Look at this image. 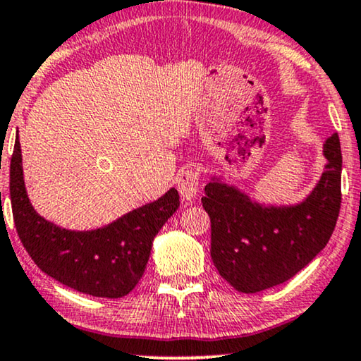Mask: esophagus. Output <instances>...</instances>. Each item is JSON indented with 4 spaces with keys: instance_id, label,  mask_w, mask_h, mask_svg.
Masks as SVG:
<instances>
[{
    "instance_id": "obj_1",
    "label": "esophagus",
    "mask_w": 361,
    "mask_h": 361,
    "mask_svg": "<svg viewBox=\"0 0 361 361\" xmlns=\"http://www.w3.org/2000/svg\"><path fill=\"white\" fill-rule=\"evenodd\" d=\"M178 193H180L181 200L191 201L196 198L200 188V170L196 166L186 168L185 171H181L180 178H178Z\"/></svg>"
}]
</instances>
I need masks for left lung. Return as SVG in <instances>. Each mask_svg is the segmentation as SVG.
Returning a JSON list of instances; mask_svg holds the SVG:
<instances>
[{"instance_id": "1", "label": "left lung", "mask_w": 361, "mask_h": 361, "mask_svg": "<svg viewBox=\"0 0 361 361\" xmlns=\"http://www.w3.org/2000/svg\"><path fill=\"white\" fill-rule=\"evenodd\" d=\"M320 180L297 204H264L223 178L211 176L201 198L211 219V259L244 294L284 284L326 246L337 224L342 150L337 133L324 143Z\"/></svg>"}]
</instances>
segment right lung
<instances>
[{
    "label": "right lung",
    "mask_w": 361,
    "mask_h": 361,
    "mask_svg": "<svg viewBox=\"0 0 361 361\" xmlns=\"http://www.w3.org/2000/svg\"><path fill=\"white\" fill-rule=\"evenodd\" d=\"M9 196L18 236L36 266L71 289L107 299L127 295L138 284L153 239L180 206L178 191L170 188L158 200L102 228H61L32 208L24 185L19 140L9 168Z\"/></svg>",
    "instance_id": "obj_1"
}]
</instances>
